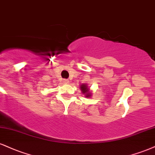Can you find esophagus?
<instances>
[{
	"label": "esophagus",
	"mask_w": 155,
	"mask_h": 155,
	"mask_svg": "<svg viewBox=\"0 0 155 155\" xmlns=\"http://www.w3.org/2000/svg\"><path fill=\"white\" fill-rule=\"evenodd\" d=\"M63 82L64 84H68V83H69V80H68V79H63Z\"/></svg>",
	"instance_id": "obj_1"
}]
</instances>
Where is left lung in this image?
I'll return each mask as SVG.
<instances>
[{"instance_id":"1","label":"left lung","mask_w":155,"mask_h":155,"mask_svg":"<svg viewBox=\"0 0 155 155\" xmlns=\"http://www.w3.org/2000/svg\"><path fill=\"white\" fill-rule=\"evenodd\" d=\"M80 89H81L82 94H84L86 95L85 97H89L91 96V92H89V89L87 87V84H81V87H80Z\"/></svg>"}]
</instances>
